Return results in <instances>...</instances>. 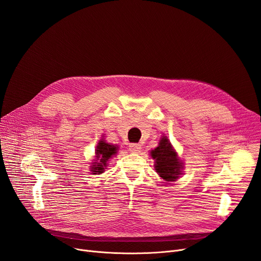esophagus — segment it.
Segmentation results:
<instances>
[{
  "instance_id": "esophagus-1",
  "label": "esophagus",
  "mask_w": 261,
  "mask_h": 261,
  "mask_svg": "<svg viewBox=\"0 0 261 261\" xmlns=\"http://www.w3.org/2000/svg\"><path fill=\"white\" fill-rule=\"evenodd\" d=\"M141 149H142V146L140 144H130L129 145V150L131 152L139 153L141 151Z\"/></svg>"
}]
</instances>
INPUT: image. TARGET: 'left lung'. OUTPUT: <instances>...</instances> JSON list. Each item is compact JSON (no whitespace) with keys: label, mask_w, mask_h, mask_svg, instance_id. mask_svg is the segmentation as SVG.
I'll list each match as a JSON object with an SVG mask.
<instances>
[{"label":"left lung","mask_w":261,"mask_h":261,"mask_svg":"<svg viewBox=\"0 0 261 261\" xmlns=\"http://www.w3.org/2000/svg\"><path fill=\"white\" fill-rule=\"evenodd\" d=\"M155 160V170L165 181H174L181 174L182 164L166 136L161 139L159 146L151 151Z\"/></svg>","instance_id":"left-lung-1"}]
</instances>
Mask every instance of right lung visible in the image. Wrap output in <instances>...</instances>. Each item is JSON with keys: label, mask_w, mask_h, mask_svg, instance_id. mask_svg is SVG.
I'll use <instances>...</instances> for the list:
<instances>
[{"label": "right lung", "mask_w": 261, "mask_h": 261, "mask_svg": "<svg viewBox=\"0 0 261 261\" xmlns=\"http://www.w3.org/2000/svg\"><path fill=\"white\" fill-rule=\"evenodd\" d=\"M117 147L113 145H109L108 143L100 141L98 143L97 149H96V161L95 165L92 167V171L94 174L101 173L103 171V167L107 165L108 160L116 153Z\"/></svg>", "instance_id": "1"}]
</instances>
